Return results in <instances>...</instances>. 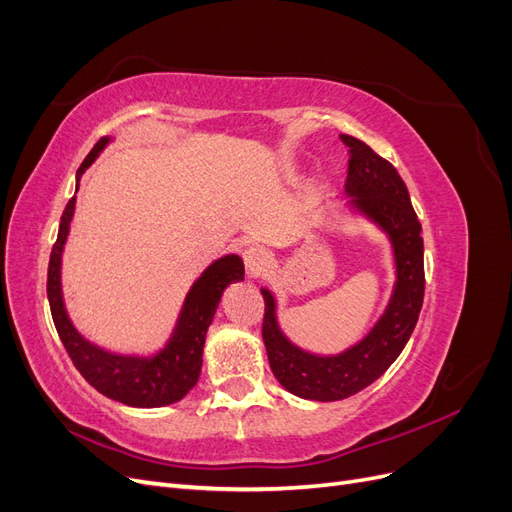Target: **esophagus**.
Instances as JSON below:
<instances>
[{"label": "esophagus", "instance_id": "obj_1", "mask_svg": "<svg viewBox=\"0 0 512 512\" xmlns=\"http://www.w3.org/2000/svg\"><path fill=\"white\" fill-rule=\"evenodd\" d=\"M271 260H273L271 250H267V247H262V245H252V247H247V250L243 252L245 271L250 273L252 277L265 273L267 267L271 265Z\"/></svg>", "mask_w": 512, "mask_h": 512}]
</instances>
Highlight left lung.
I'll return each instance as SVG.
<instances>
[{
	"label": "left lung",
	"instance_id": "left-lung-1",
	"mask_svg": "<svg viewBox=\"0 0 512 512\" xmlns=\"http://www.w3.org/2000/svg\"><path fill=\"white\" fill-rule=\"evenodd\" d=\"M342 141L350 149L346 194L352 196V207L369 215L389 235L397 284L376 327L359 344L337 356H316L292 346L277 327L273 294L262 290V339L273 374L290 393L314 401L346 399L378 380L408 344L425 297L423 228L412 209L404 179L389 160L380 158L359 138L342 134Z\"/></svg>",
	"mask_w": 512,
	"mask_h": 512
}]
</instances>
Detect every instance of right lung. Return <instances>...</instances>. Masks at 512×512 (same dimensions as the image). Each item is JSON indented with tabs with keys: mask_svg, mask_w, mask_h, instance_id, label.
I'll use <instances>...</instances> for the list:
<instances>
[{
	"mask_svg": "<svg viewBox=\"0 0 512 512\" xmlns=\"http://www.w3.org/2000/svg\"><path fill=\"white\" fill-rule=\"evenodd\" d=\"M108 138H100L83 160L81 168L76 170V190H79L81 175L85 168L96 160L98 153L106 147ZM76 196L68 200L61 213V224L57 232V241L51 250L49 275H46V297H49L51 314L55 329L59 333L74 367L81 376L94 386V389L115 401L134 408H160L175 404L185 397L200 376L203 365V346L209 324L213 320L215 309L222 299V292L230 282L243 280V260L235 254L215 260L213 265L198 277L194 286L185 297L181 316L173 337L168 339L164 350H160L151 359L141 356H123L106 352L72 327L66 314L64 299H61V252L70 232V222L74 215Z\"/></svg>",
	"mask_w": 512,
	"mask_h": 512,
	"instance_id": "right-lung-1",
	"label": "right lung"
}]
</instances>
